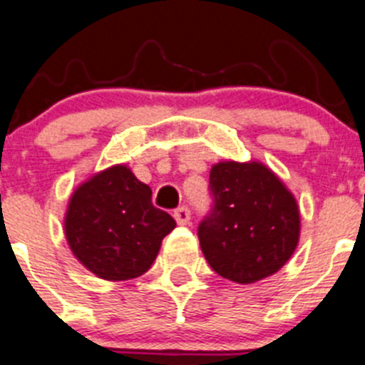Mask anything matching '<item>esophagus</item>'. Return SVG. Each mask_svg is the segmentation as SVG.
I'll use <instances>...</instances> for the list:
<instances>
[{"label":"esophagus","mask_w":365,"mask_h":365,"mask_svg":"<svg viewBox=\"0 0 365 365\" xmlns=\"http://www.w3.org/2000/svg\"><path fill=\"white\" fill-rule=\"evenodd\" d=\"M173 218H175L177 224H179V225L190 224V210H188V206L177 207V210L173 211Z\"/></svg>","instance_id":"1"}]
</instances>
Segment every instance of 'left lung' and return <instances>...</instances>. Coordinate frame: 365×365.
<instances>
[{"instance_id":"1","label":"left lung","mask_w":365,"mask_h":365,"mask_svg":"<svg viewBox=\"0 0 365 365\" xmlns=\"http://www.w3.org/2000/svg\"><path fill=\"white\" fill-rule=\"evenodd\" d=\"M210 195L197 235L218 276L249 284L289 262L299 240V210L267 166L218 163L210 172Z\"/></svg>"}]
</instances>
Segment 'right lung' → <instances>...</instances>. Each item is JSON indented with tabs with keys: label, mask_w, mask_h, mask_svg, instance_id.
<instances>
[{
	"label": "right lung",
	"mask_w": 365,
	"mask_h": 365,
	"mask_svg": "<svg viewBox=\"0 0 365 365\" xmlns=\"http://www.w3.org/2000/svg\"><path fill=\"white\" fill-rule=\"evenodd\" d=\"M175 227L152 204V190L123 165L76 188L66 213V238L78 262L102 279L123 281L150 269L163 238Z\"/></svg>",
	"instance_id": "add662e5"
}]
</instances>
